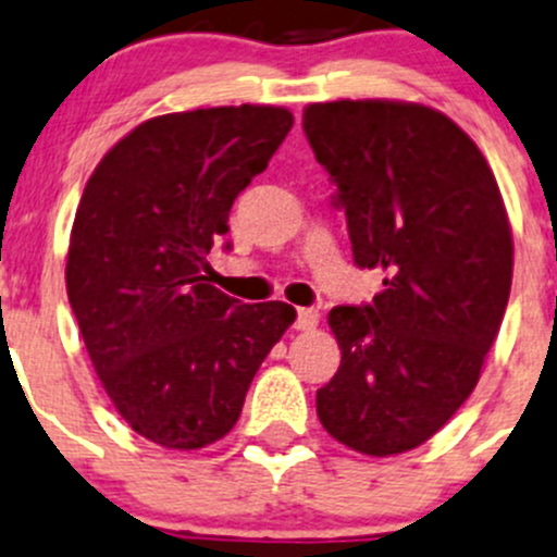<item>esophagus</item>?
Listing matches in <instances>:
<instances>
[{
	"label": "esophagus",
	"mask_w": 557,
	"mask_h": 557,
	"mask_svg": "<svg viewBox=\"0 0 557 557\" xmlns=\"http://www.w3.org/2000/svg\"><path fill=\"white\" fill-rule=\"evenodd\" d=\"M318 320H320V312L318 310H312V307H301L299 312H296V329L299 331H312L314 325H318Z\"/></svg>",
	"instance_id": "esophagus-1"
}]
</instances>
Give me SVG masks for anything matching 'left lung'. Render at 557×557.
<instances>
[{
    "label": "left lung",
    "instance_id": "obj_1",
    "mask_svg": "<svg viewBox=\"0 0 557 557\" xmlns=\"http://www.w3.org/2000/svg\"><path fill=\"white\" fill-rule=\"evenodd\" d=\"M305 134L336 185L352 258L387 274L372 305L329 312L342 363L318 418L356 453L414 450L471 396L502 329L515 252L502 190L434 107L307 104Z\"/></svg>",
    "mask_w": 557,
    "mask_h": 557
}]
</instances>
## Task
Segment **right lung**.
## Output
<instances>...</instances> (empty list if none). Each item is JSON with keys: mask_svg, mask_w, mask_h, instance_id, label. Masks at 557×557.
<instances>
[{"mask_svg": "<svg viewBox=\"0 0 557 557\" xmlns=\"http://www.w3.org/2000/svg\"><path fill=\"white\" fill-rule=\"evenodd\" d=\"M294 126L285 107L150 117L88 177L66 252V296L117 414L166 450H199L239 420L258 367L296 320L210 285L207 252L234 199Z\"/></svg>", "mask_w": 557, "mask_h": 557, "instance_id": "add662e5", "label": "right lung"}]
</instances>
